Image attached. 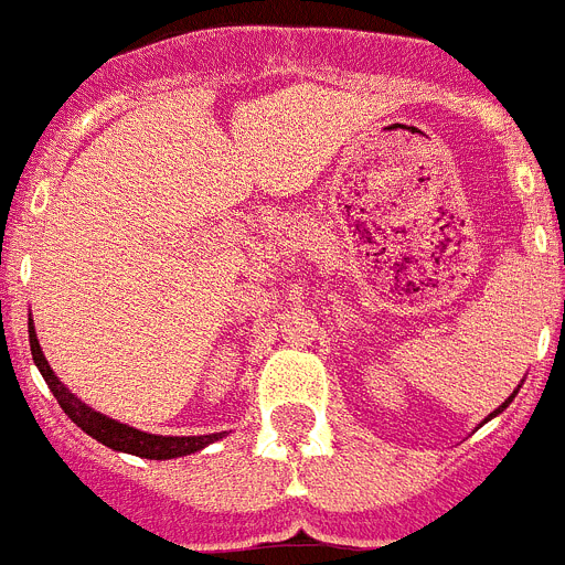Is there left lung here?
I'll return each mask as SVG.
<instances>
[{
	"label": "left lung",
	"mask_w": 565,
	"mask_h": 565,
	"mask_svg": "<svg viewBox=\"0 0 565 565\" xmlns=\"http://www.w3.org/2000/svg\"><path fill=\"white\" fill-rule=\"evenodd\" d=\"M511 397H513V394H511ZM511 397H508V401H505V403H502V406H499V409H497V412H493V415H499V412H502V409H505V406H508V403H511ZM493 415H490V417H493Z\"/></svg>",
	"instance_id": "8db88e82"
}]
</instances>
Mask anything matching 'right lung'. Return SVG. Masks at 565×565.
I'll return each instance as SVG.
<instances>
[{"label":"right lung","instance_id":"add662e5","mask_svg":"<svg viewBox=\"0 0 565 565\" xmlns=\"http://www.w3.org/2000/svg\"><path fill=\"white\" fill-rule=\"evenodd\" d=\"M29 342H31V356H34L36 369H40V374L45 377L52 394L57 397L60 409L66 412V415L72 417V420H75L86 435H92V438L104 444V447L162 461V458L191 456V452H196V449L209 447V444H214L217 438H223V433L191 435V438H171V435H150V433H141V429H132V426L127 424H118V420H113V417L89 409L86 403L77 401L75 394L68 392V388L54 377V371L49 369V362H45L43 351H40V342H36V333L34 328H31V322H29Z\"/></svg>","mask_w":565,"mask_h":565}]
</instances>
